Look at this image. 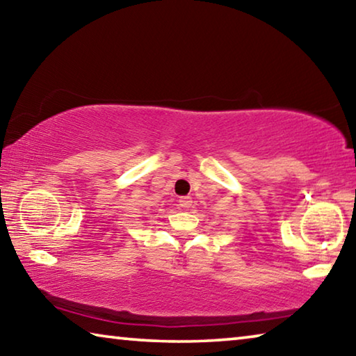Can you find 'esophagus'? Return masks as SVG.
<instances>
[{"instance_id":"1","label":"esophagus","mask_w":356,"mask_h":356,"mask_svg":"<svg viewBox=\"0 0 356 356\" xmlns=\"http://www.w3.org/2000/svg\"><path fill=\"white\" fill-rule=\"evenodd\" d=\"M191 204H193V201H191V197H190V196H182V197H179V206L182 207V209H188V207H191Z\"/></svg>"}]
</instances>
